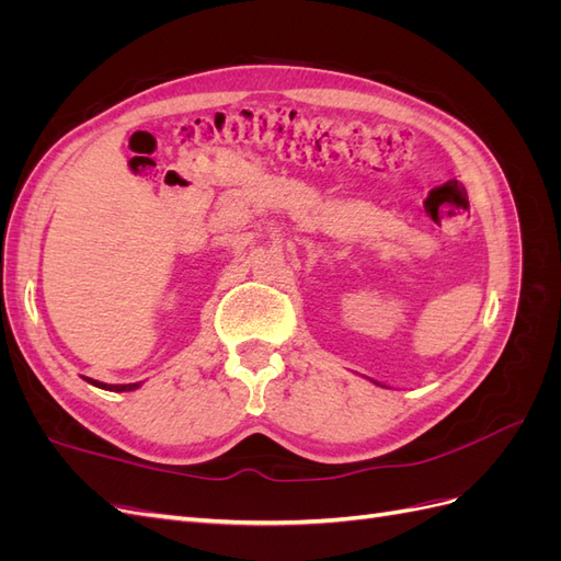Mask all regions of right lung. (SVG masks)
I'll return each instance as SVG.
<instances>
[{"mask_svg": "<svg viewBox=\"0 0 561 561\" xmlns=\"http://www.w3.org/2000/svg\"><path fill=\"white\" fill-rule=\"evenodd\" d=\"M89 383L98 386V388H105V390H116V393H124V390H135L140 388V383H103V381H93V379H87Z\"/></svg>", "mask_w": 561, "mask_h": 561, "instance_id": "1", "label": "right lung"}]
</instances>
